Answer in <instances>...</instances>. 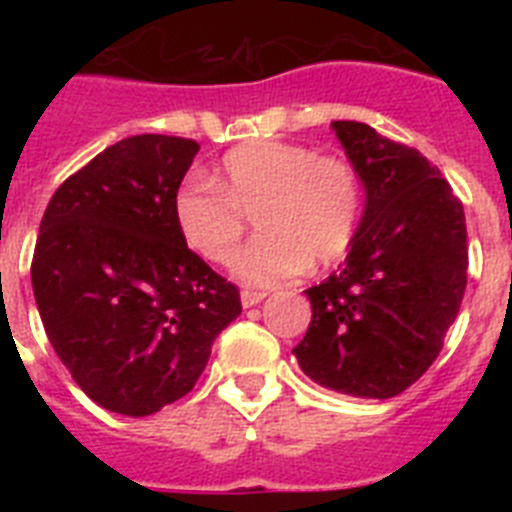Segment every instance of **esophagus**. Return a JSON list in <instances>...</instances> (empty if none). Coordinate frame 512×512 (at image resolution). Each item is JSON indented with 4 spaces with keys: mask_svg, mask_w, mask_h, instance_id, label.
Instances as JSON below:
<instances>
[{
    "mask_svg": "<svg viewBox=\"0 0 512 512\" xmlns=\"http://www.w3.org/2000/svg\"><path fill=\"white\" fill-rule=\"evenodd\" d=\"M264 297H266V292H261V289H243V292H241L243 307L259 305V302L264 300Z\"/></svg>",
    "mask_w": 512,
    "mask_h": 512,
    "instance_id": "1",
    "label": "esophagus"
}]
</instances>
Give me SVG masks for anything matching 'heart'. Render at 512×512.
<instances>
[{
	"label": "heart",
	"mask_w": 512,
	"mask_h": 512,
	"mask_svg": "<svg viewBox=\"0 0 512 512\" xmlns=\"http://www.w3.org/2000/svg\"><path fill=\"white\" fill-rule=\"evenodd\" d=\"M174 223L197 256L223 264L241 243L248 215L264 233L235 253L241 282L271 287L315 259H343L356 238L364 189L351 161L287 140H253L220 161V182L189 169L174 189Z\"/></svg>",
	"instance_id": "1"
}]
</instances>
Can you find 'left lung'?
I'll use <instances>...</instances> for the list:
<instances>
[{
  "label": "left lung",
  "instance_id": "1",
  "mask_svg": "<svg viewBox=\"0 0 512 512\" xmlns=\"http://www.w3.org/2000/svg\"><path fill=\"white\" fill-rule=\"evenodd\" d=\"M366 189L346 264L305 292L307 333L292 354L312 382L387 400L441 354L467 289V220L420 151L354 120L333 122Z\"/></svg>",
  "mask_w": 512,
  "mask_h": 512
}]
</instances>
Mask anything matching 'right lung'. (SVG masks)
I'll use <instances>...</instances> for the list:
<instances>
[{
  "label": "right lung",
  "mask_w": 512,
  "mask_h": 512,
  "mask_svg": "<svg viewBox=\"0 0 512 512\" xmlns=\"http://www.w3.org/2000/svg\"><path fill=\"white\" fill-rule=\"evenodd\" d=\"M200 143L133 135L51 197L35 243V302L74 382L120 415L158 413L192 390L241 292L189 251L174 189Z\"/></svg>",
  "instance_id": "add662e5"
}]
</instances>
